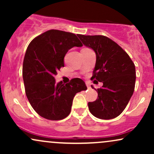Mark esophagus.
<instances>
[{
  "mask_svg": "<svg viewBox=\"0 0 154 154\" xmlns=\"http://www.w3.org/2000/svg\"><path fill=\"white\" fill-rule=\"evenodd\" d=\"M86 85H87V87L88 88H91V86H90V84L88 82H86Z\"/></svg>",
  "mask_w": 154,
  "mask_h": 154,
  "instance_id": "obj_1",
  "label": "esophagus"
}]
</instances>
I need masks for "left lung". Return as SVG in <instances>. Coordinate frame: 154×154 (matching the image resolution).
Instances as JSON below:
<instances>
[{
  "label": "left lung",
  "instance_id": "1",
  "mask_svg": "<svg viewBox=\"0 0 154 154\" xmlns=\"http://www.w3.org/2000/svg\"><path fill=\"white\" fill-rule=\"evenodd\" d=\"M85 46L96 55L91 79L103 82L95 89L98 98L88 103L91 113L97 118L111 119L125 110L133 94L135 66L129 55L110 38L103 35H77ZM92 88H93L91 85Z\"/></svg>",
  "mask_w": 154,
  "mask_h": 154
}]
</instances>
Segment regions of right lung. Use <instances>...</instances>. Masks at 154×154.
Wrapping results in <instances>:
<instances>
[{"instance_id": "1", "label": "right lung", "mask_w": 154, "mask_h": 154, "mask_svg": "<svg viewBox=\"0 0 154 154\" xmlns=\"http://www.w3.org/2000/svg\"><path fill=\"white\" fill-rule=\"evenodd\" d=\"M75 46H82L75 34L51 29L33 39L26 49L22 68L25 93L33 109L45 119L66 118L76 93L87 90L79 78L66 85L55 82L54 75L64 66L65 55Z\"/></svg>"}]
</instances>
